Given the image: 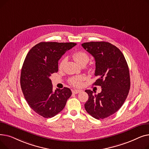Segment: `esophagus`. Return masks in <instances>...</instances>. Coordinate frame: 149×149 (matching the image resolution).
Listing matches in <instances>:
<instances>
[{
	"label": "esophagus",
	"instance_id": "obj_1",
	"mask_svg": "<svg viewBox=\"0 0 149 149\" xmlns=\"http://www.w3.org/2000/svg\"><path fill=\"white\" fill-rule=\"evenodd\" d=\"M72 93H74V94H77V93H79L81 92V90H78V89H74L72 91Z\"/></svg>",
	"mask_w": 149,
	"mask_h": 149
}]
</instances>
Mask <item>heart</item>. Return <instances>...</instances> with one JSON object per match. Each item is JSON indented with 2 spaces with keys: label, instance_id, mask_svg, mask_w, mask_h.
<instances>
[{
  "label": "heart",
  "instance_id": "obj_1",
  "mask_svg": "<svg viewBox=\"0 0 149 149\" xmlns=\"http://www.w3.org/2000/svg\"><path fill=\"white\" fill-rule=\"evenodd\" d=\"M72 56L74 60L81 65H86L89 60V55L87 54V52H86L85 51L82 50L74 52L72 55ZM65 61H66L65 58H63L61 60L59 65L60 68H61L63 67V65L65 64ZM83 80H84V77L83 76L79 75V76H75V77H71L69 79V83L71 85L74 86L79 87L81 85L82 81Z\"/></svg>",
  "mask_w": 149,
  "mask_h": 149
}]
</instances>
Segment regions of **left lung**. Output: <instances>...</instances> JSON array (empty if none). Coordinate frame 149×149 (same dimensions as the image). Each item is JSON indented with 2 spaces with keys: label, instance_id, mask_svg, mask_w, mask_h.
<instances>
[{
  "label": "left lung",
  "instance_id": "left-lung-1",
  "mask_svg": "<svg viewBox=\"0 0 149 149\" xmlns=\"http://www.w3.org/2000/svg\"><path fill=\"white\" fill-rule=\"evenodd\" d=\"M81 46L95 58V76L98 79L93 84L101 87L97 95L91 90L85 91L89 98L84 107L93 118L104 119L118 111L128 95L130 87L128 65L121 51L110 43L91 42Z\"/></svg>",
  "mask_w": 149,
  "mask_h": 149
}]
</instances>
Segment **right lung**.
Wrapping results in <instances>:
<instances>
[{
    "label": "right lung",
    "instance_id": "1",
    "mask_svg": "<svg viewBox=\"0 0 149 149\" xmlns=\"http://www.w3.org/2000/svg\"><path fill=\"white\" fill-rule=\"evenodd\" d=\"M77 43L40 42L30 49L22 68L20 86L28 104L37 114L51 118L65 107L70 89L52 90L49 77L58 72V61Z\"/></svg>",
    "mask_w": 149,
    "mask_h": 149
}]
</instances>
